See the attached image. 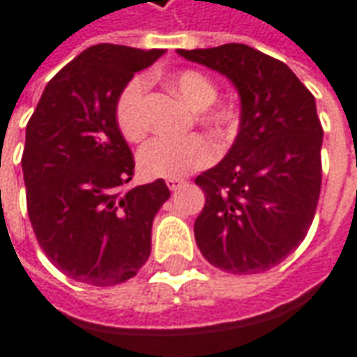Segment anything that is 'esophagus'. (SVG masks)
Here are the masks:
<instances>
[{
	"mask_svg": "<svg viewBox=\"0 0 357 357\" xmlns=\"http://www.w3.org/2000/svg\"><path fill=\"white\" fill-rule=\"evenodd\" d=\"M166 185L169 188V191H178L179 188H183V185H185V181H183V179H167Z\"/></svg>",
	"mask_w": 357,
	"mask_h": 357,
	"instance_id": "34e87169",
	"label": "esophagus"
}]
</instances>
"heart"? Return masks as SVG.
Masks as SVG:
<instances>
[{
	"instance_id": "obj_1",
	"label": "heart",
	"mask_w": 357,
	"mask_h": 357,
	"mask_svg": "<svg viewBox=\"0 0 357 357\" xmlns=\"http://www.w3.org/2000/svg\"><path fill=\"white\" fill-rule=\"evenodd\" d=\"M172 89L179 98L193 110H202V120L209 128L223 134L235 126V110L229 105L209 106L217 96V86L213 80L199 70H178L169 77ZM146 79L134 77L120 91L114 105L120 134L128 142H140L148 132V120L144 110L146 98ZM215 158L213 144L203 136H188L183 140L155 138L148 142L138 154V167L142 176L150 179H178L188 176L195 169L209 166Z\"/></svg>"
}]
</instances>
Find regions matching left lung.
Segmentation results:
<instances>
[{
	"label": "left lung",
	"instance_id": "8db88e82",
	"mask_svg": "<svg viewBox=\"0 0 357 357\" xmlns=\"http://www.w3.org/2000/svg\"><path fill=\"white\" fill-rule=\"evenodd\" d=\"M227 77L241 98L239 134L227 155L195 178L205 205L195 241L233 275L263 273L301 245L322 185V124L312 93L282 61L243 43L178 49Z\"/></svg>",
	"mask_w": 357,
	"mask_h": 357
}]
</instances>
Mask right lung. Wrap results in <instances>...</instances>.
<instances>
[{
    "label": "right lung",
    "mask_w": 357,
    "mask_h": 357,
    "mask_svg": "<svg viewBox=\"0 0 357 357\" xmlns=\"http://www.w3.org/2000/svg\"><path fill=\"white\" fill-rule=\"evenodd\" d=\"M164 53L89 47L49 80L27 122L21 166L35 237L56 268L84 284H120L152 251V223L169 190L155 179L120 191L134 158L114 105L134 73Z\"/></svg>",
    "instance_id": "add662e5"
}]
</instances>
